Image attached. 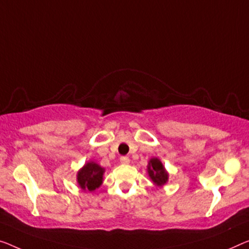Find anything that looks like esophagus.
Wrapping results in <instances>:
<instances>
[{
    "label": "esophagus",
    "instance_id": "esophagus-1",
    "mask_svg": "<svg viewBox=\"0 0 249 249\" xmlns=\"http://www.w3.org/2000/svg\"><path fill=\"white\" fill-rule=\"evenodd\" d=\"M121 163H123V164H128L129 159L127 157H121Z\"/></svg>",
    "mask_w": 249,
    "mask_h": 249
}]
</instances>
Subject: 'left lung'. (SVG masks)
<instances>
[{
	"instance_id": "8db88e82",
	"label": "left lung",
	"mask_w": 249,
	"mask_h": 249,
	"mask_svg": "<svg viewBox=\"0 0 249 249\" xmlns=\"http://www.w3.org/2000/svg\"><path fill=\"white\" fill-rule=\"evenodd\" d=\"M147 173L153 183L158 187L164 185L169 180V173L166 172L164 165L158 158L151 159L147 165Z\"/></svg>"
}]
</instances>
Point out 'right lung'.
<instances>
[{"instance_id":"add662e5","label":"right lung","mask_w":249,"mask_h":249,"mask_svg":"<svg viewBox=\"0 0 249 249\" xmlns=\"http://www.w3.org/2000/svg\"><path fill=\"white\" fill-rule=\"evenodd\" d=\"M105 169L94 161L87 162L77 173V182L83 190L94 191L103 183Z\"/></svg>"}]
</instances>
